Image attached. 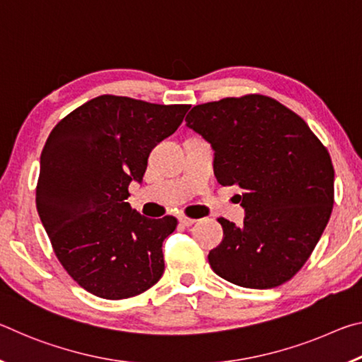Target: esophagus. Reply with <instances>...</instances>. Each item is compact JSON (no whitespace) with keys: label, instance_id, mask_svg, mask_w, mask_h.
Instances as JSON below:
<instances>
[{"label":"esophagus","instance_id":"1","mask_svg":"<svg viewBox=\"0 0 362 362\" xmlns=\"http://www.w3.org/2000/svg\"><path fill=\"white\" fill-rule=\"evenodd\" d=\"M179 220H180V223H182L183 226H192V225L196 223L194 218H188V217H180Z\"/></svg>","mask_w":362,"mask_h":362}]
</instances>
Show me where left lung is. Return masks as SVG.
Returning <instances> with one entry per match:
<instances>
[{
  "label": "left lung",
  "mask_w": 362,
  "mask_h": 362,
  "mask_svg": "<svg viewBox=\"0 0 362 362\" xmlns=\"http://www.w3.org/2000/svg\"><path fill=\"white\" fill-rule=\"evenodd\" d=\"M187 126L211 144L220 185H236L246 217L218 218L223 240L207 259L220 278L272 289L296 274L334 206V166L308 124L283 103L250 94L203 103Z\"/></svg>",
  "instance_id": "obj_1"
}]
</instances>
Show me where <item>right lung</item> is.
Masks as SVG:
<instances>
[{"label": "right lung", "instance_id": "add662e5", "mask_svg": "<svg viewBox=\"0 0 362 362\" xmlns=\"http://www.w3.org/2000/svg\"><path fill=\"white\" fill-rule=\"evenodd\" d=\"M188 108L100 95L49 134L36 209L66 273L97 297L139 296L163 276V241L177 218L140 216L126 201L127 188L142 183L150 151Z\"/></svg>", "mask_w": 362, "mask_h": 362}]
</instances>
